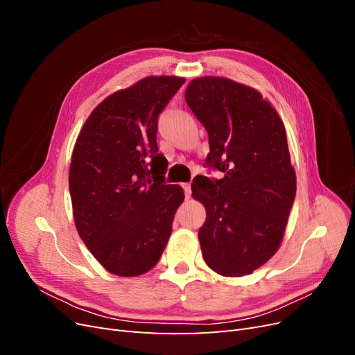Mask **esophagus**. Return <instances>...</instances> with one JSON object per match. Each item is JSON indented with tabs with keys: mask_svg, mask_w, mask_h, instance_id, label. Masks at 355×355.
I'll return each mask as SVG.
<instances>
[{
	"mask_svg": "<svg viewBox=\"0 0 355 355\" xmlns=\"http://www.w3.org/2000/svg\"><path fill=\"white\" fill-rule=\"evenodd\" d=\"M184 191H185V197L189 198L191 197V184H184Z\"/></svg>",
	"mask_w": 355,
	"mask_h": 355,
	"instance_id": "obj_1",
	"label": "esophagus"
}]
</instances>
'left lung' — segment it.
<instances>
[{
    "label": "left lung",
    "instance_id": "left-lung-1",
    "mask_svg": "<svg viewBox=\"0 0 355 355\" xmlns=\"http://www.w3.org/2000/svg\"><path fill=\"white\" fill-rule=\"evenodd\" d=\"M185 99L209 135L206 166L223 173L191 187L207 213L202 257L220 275L252 274L280 247L296 196L284 124L259 92L228 78L192 80Z\"/></svg>",
    "mask_w": 355,
    "mask_h": 355
}]
</instances>
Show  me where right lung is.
Returning a JSON list of instances; mask_svg holds the SVG:
<instances>
[{
	"label": "right lung",
	"mask_w": 355,
	"mask_h": 355,
	"mask_svg": "<svg viewBox=\"0 0 355 355\" xmlns=\"http://www.w3.org/2000/svg\"><path fill=\"white\" fill-rule=\"evenodd\" d=\"M185 83L146 77L96 106L75 142L69 192L75 227L98 262L115 275L137 277L157 265L184 201L166 184L158 153V115Z\"/></svg>",
	"instance_id": "right-lung-1"
}]
</instances>
